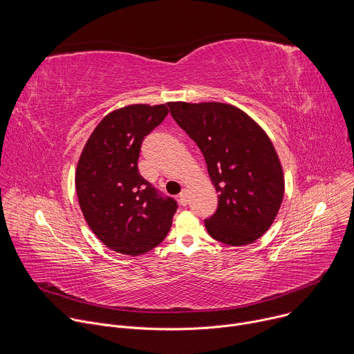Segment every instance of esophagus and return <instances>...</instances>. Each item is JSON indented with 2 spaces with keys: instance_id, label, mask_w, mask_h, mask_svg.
<instances>
[{
  "instance_id": "34e87169",
  "label": "esophagus",
  "mask_w": 354,
  "mask_h": 354,
  "mask_svg": "<svg viewBox=\"0 0 354 354\" xmlns=\"http://www.w3.org/2000/svg\"><path fill=\"white\" fill-rule=\"evenodd\" d=\"M187 201H189V192L187 189H182V192L179 193V203L182 206H186Z\"/></svg>"
}]
</instances>
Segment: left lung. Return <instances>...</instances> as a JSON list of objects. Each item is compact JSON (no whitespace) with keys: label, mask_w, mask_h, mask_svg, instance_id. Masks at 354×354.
<instances>
[{"label":"left lung","mask_w":354,"mask_h":354,"mask_svg":"<svg viewBox=\"0 0 354 354\" xmlns=\"http://www.w3.org/2000/svg\"><path fill=\"white\" fill-rule=\"evenodd\" d=\"M174 120L203 154L218 192V209L205 221L217 241L241 246L273 224L284 196V174L266 131L239 108L223 102H168Z\"/></svg>","instance_id":"left-lung-1"}]
</instances>
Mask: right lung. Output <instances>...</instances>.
I'll list each match as a JSON object with an SVG mask.
<instances>
[{
    "label": "right lung",
    "mask_w": 354,
    "mask_h": 354,
    "mask_svg": "<svg viewBox=\"0 0 354 354\" xmlns=\"http://www.w3.org/2000/svg\"><path fill=\"white\" fill-rule=\"evenodd\" d=\"M167 105L136 104L108 113L78 160L75 189L84 218L104 245L123 255L138 257L160 245L178 207L137 167L141 142L167 118Z\"/></svg>",
    "instance_id": "1"
}]
</instances>
